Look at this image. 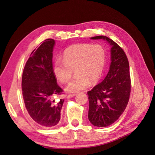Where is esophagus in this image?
I'll use <instances>...</instances> for the list:
<instances>
[{
  "label": "esophagus",
  "mask_w": 155,
  "mask_h": 155,
  "mask_svg": "<svg viewBox=\"0 0 155 155\" xmlns=\"http://www.w3.org/2000/svg\"><path fill=\"white\" fill-rule=\"evenodd\" d=\"M76 95H77V94H76V93H74V94H68V95H67V98H72V97H73L76 96Z\"/></svg>",
  "instance_id": "obj_1"
}]
</instances>
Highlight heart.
Listing matches in <instances>:
<instances>
[{
    "label": "heart",
    "mask_w": 155,
    "mask_h": 155,
    "mask_svg": "<svg viewBox=\"0 0 155 155\" xmlns=\"http://www.w3.org/2000/svg\"><path fill=\"white\" fill-rule=\"evenodd\" d=\"M106 62V51L98 44H77L66 49L62 59L58 58L53 65V73L61 83H67L74 71L76 77L66 87L68 93H77L87 88L91 81L96 83L101 77Z\"/></svg>",
    "instance_id": "1"
}]
</instances>
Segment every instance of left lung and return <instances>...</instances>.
Wrapping results in <instances>:
<instances>
[{
    "mask_svg": "<svg viewBox=\"0 0 155 155\" xmlns=\"http://www.w3.org/2000/svg\"><path fill=\"white\" fill-rule=\"evenodd\" d=\"M91 38L103 39L111 47V62L107 75L87 93L88 120L94 126L106 127L117 120L127 106L131 90L129 64L123 48L112 39L106 36Z\"/></svg>",
    "mask_w": 155,
    "mask_h": 155,
    "instance_id": "1",
    "label": "left lung"
}]
</instances>
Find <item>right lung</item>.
<instances>
[{"instance_id":"1","label":"right lung","mask_w":155,"mask_h":155,"mask_svg":"<svg viewBox=\"0 0 155 155\" xmlns=\"http://www.w3.org/2000/svg\"><path fill=\"white\" fill-rule=\"evenodd\" d=\"M53 39L48 38L32 52L23 70L22 91L28 113L35 123L43 128L56 126L61 119L64 99L54 103L52 98L61 94L53 73Z\"/></svg>"}]
</instances>
